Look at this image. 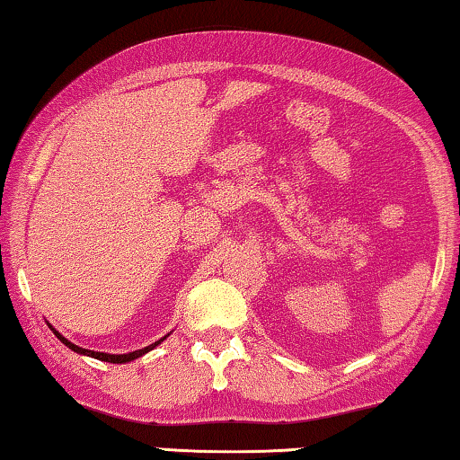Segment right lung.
Listing matches in <instances>:
<instances>
[{"label":"right lung","instance_id":"1","mask_svg":"<svg viewBox=\"0 0 460 460\" xmlns=\"http://www.w3.org/2000/svg\"><path fill=\"white\" fill-rule=\"evenodd\" d=\"M55 332V330H53ZM55 335L57 338H59L65 346L67 348H71L73 352H77V354H87V356H92V358H98V360H104V362H112V364H122V362H130V360H135V358H138V356H143V354H147L149 349H153L155 348L159 341H155V344H151V346H147V348H143V349H135V352H128V354H104V352H93V349H85V348H79V346H75V344H71L69 340H65L63 335L59 333V332H55Z\"/></svg>","mask_w":460,"mask_h":460}]
</instances>
